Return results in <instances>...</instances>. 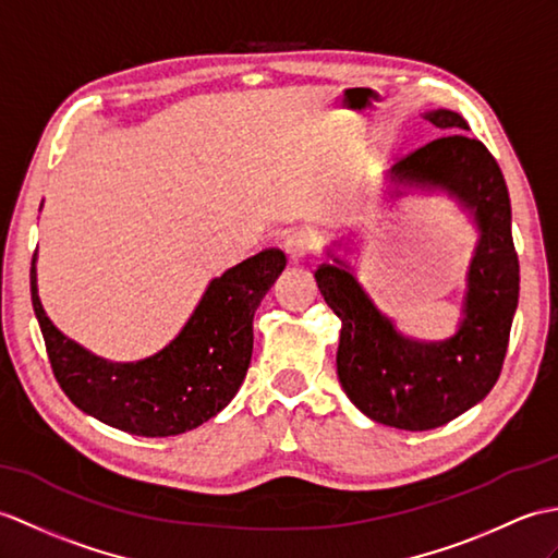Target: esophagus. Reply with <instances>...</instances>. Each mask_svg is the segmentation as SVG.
<instances>
[{"label": "esophagus", "instance_id": "34e87169", "mask_svg": "<svg viewBox=\"0 0 558 558\" xmlns=\"http://www.w3.org/2000/svg\"><path fill=\"white\" fill-rule=\"evenodd\" d=\"M282 250H284V254H288L292 264H300L304 256H308L316 250V238L306 230H294L288 238H284Z\"/></svg>", "mask_w": 558, "mask_h": 558}]
</instances>
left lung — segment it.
Instances as JSON below:
<instances>
[{
	"instance_id": "left-lung-1",
	"label": "left lung",
	"mask_w": 558,
	"mask_h": 558,
	"mask_svg": "<svg viewBox=\"0 0 558 558\" xmlns=\"http://www.w3.org/2000/svg\"><path fill=\"white\" fill-rule=\"evenodd\" d=\"M425 119L447 135L407 154L392 178L445 187L469 206L481 228L459 332L435 344L401 338L340 258L314 274L323 300L342 320V390L368 418L399 430L439 427L487 397L507 356L521 280L509 190L497 159L481 140L463 133L469 123L457 111L437 109Z\"/></svg>"
}]
</instances>
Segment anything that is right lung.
Instances as JSON below:
<instances>
[{
  "instance_id": "1",
  "label": "right lung",
  "mask_w": 558,
  "mask_h": 558,
  "mask_svg": "<svg viewBox=\"0 0 558 558\" xmlns=\"http://www.w3.org/2000/svg\"><path fill=\"white\" fill-rule=\"evenodd\" d=\"M288 258L264 250L214 278L178 338L135 364H109L51 326L37 296L35 256L31 296L47 356L61 390L97 421L140 437L187 433L214 418L238 395L254 347V311Z\"/></svg>"
}]
</instances>
